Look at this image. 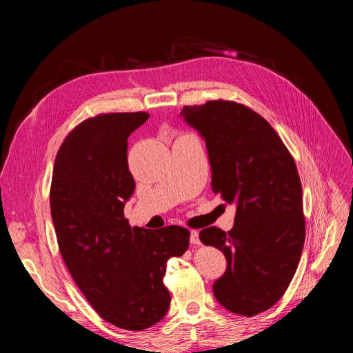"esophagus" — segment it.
I'll use <instances>...</instances> for the list:
<instances>
[{
  "instance_id": "34e87169",
  "label": "esophagus",
  "mask_w": 353,
  "mask_h": 353,
  "mask_svg": "<svg viewBox=\"0 0 353 353\" xmlns=\"http://www.w3.org/2000/svg\"><path fill=\"white\" fill-rule=\"evenodd\" d=\"M190 243H191V244H200L199 232H197V231H191V232H190Z\"/></svg>"
}]
</instances>
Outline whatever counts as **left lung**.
<instances>
[{
	"mask_svg": "<svg viewBox=\"0 0 353 353\" xmlns=\"http://www.w3.org/2000/svg\"><path fill=\"white\" fill-rule=\"evenodd\" d=\"M206 143L212 191L236 206L231 231L201 230L227 270L213 283L230 312L258 315L280 301L305 243L302 184L292 154L261 114L234 101L185 105L179 113Z\"/></svg>",
	"mask_w": 353,
	"mask_h": 353,
	"instance_id": "left-lung-1",
	"label": "left lung"
}]
</instances>
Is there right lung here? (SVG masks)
I'll list each match as a JSON object with an SVG mask.
<instances>
[{"mask_svg": "<svg viewBox=\"0 0 353 353\" xmlns=\"http://www.w3.org/2000/svg\"><path fill=\"white\" fill-rule=\"evenodd\" d=\"M148 113H109L83 121L57 152L50 191L61 258L90 305L105 321L141 331L170 303L166 262L188 249L190 231L131 227L125 203L135 190L128 137Z\"/></svg>", "mask_w": 353, "mask_h": 353, "instance_id": "right-lung-1", "label": "right lung"}]
</instances>
